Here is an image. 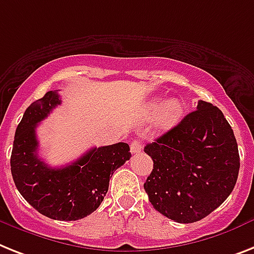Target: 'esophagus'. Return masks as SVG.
<instances>
[{"label": "esophagus", "mask_w": 254, "mask_h": 254, "mask_svg": "<svg viewBox=\"0 0 254 254\" xmlns=\"http://www.w3.org/2000/svg\"><path fill=\"white\" fill-rule=\"evenodd\" d=\"M142 149V144L140 140H133V141L131 142V152L133 153V154H137V153L141 152Z\"/></svg>", "instance_id": "1"}]
</instances>
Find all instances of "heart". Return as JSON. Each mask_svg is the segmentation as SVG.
I'll use <instances>...</instances> for the list:
<instances>
[{
	"instance_id": "heart-1",
	"label": "heart",
	"mask_w": 254,
	"mask_h": 254,
	"mask_svg": "<svg viewBox=\"0 0 254 254\" xmlns=\"http://www.w3.org/2000/svg\"><path fill=\"white\" fill-rule=\"evenodd\" d=\"M184 112L183 102L173 98L169 101H165V98L157 97L150 100L145 105V114L146 115H156L157 114V125L161 129L173 128L182 118Z\"/></svg>"
}]
</instances>
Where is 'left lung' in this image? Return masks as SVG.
I'll return each mask as SVG.
<instances>
[{"label": "left lung", "instance_id": "left-lung-1", "mask_svg": "<svg viewBox=\"0 0 254 254\" xmlns=\"http://www.w3.org/2000/svg\"><path fill=\"white\" fill-rule=\"evenodd\" d=\"M153 170L144 183L150 204L178 223H193L230 196L239 175L238 142L223 113L210 102L146 144Z\"/></svg>", "mask_w": 254, "mask_h": 254}]
</instances>
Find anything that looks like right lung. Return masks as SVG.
I'll list each match as a JSON object with an SVG mask.
<instances>
[{"instance_id": "1", "label": "right lung", "mask_w": 254, "mask_h": 254, "mask_svg": "<svg viewBox=\"0 0 254 254\" xmlns=\"http://www.w3.org/2000/svg\"><path fill=\"white\" fill-rule=\"evenodd\" d=\"M58 105V92L49 91L27 108L16 127L10 166L19 193L39 213L57 221H77L100 206L113 173L131 153L128 144L118 142L92 148L64 167L48 166L37 156L36 127Z\"/></svg>"}]
</instances>
